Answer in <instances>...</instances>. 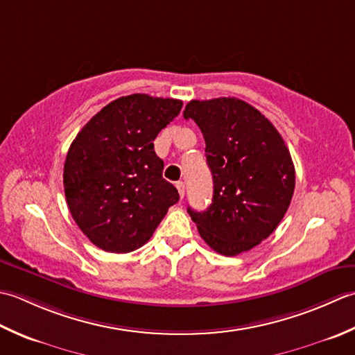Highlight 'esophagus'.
Segmentation results:
<instances>
[{
    "mask_svg": "<svg viewBox=\"0 0 355 355\" xmlns=\"http://www.w3.org/2000/svg\"><path fill=\"white\" fill-rule=\"evenodd\" d=\"M175 185H176L178 191H179V196H180V198H184V194H185V185H184L182 180H178V182H176Z\"/></svg>",
    "mask_w": 355,
    "mask_h": 355,
    "instance_id": "esophagus-1",
    "label": "esophagus"
}]
</instances>
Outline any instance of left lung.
<instances>
[{
	"label": "left lung",
	"mask_w": 355,
	"mask_h": 355,
	"mask_svg": "<svg viewBox=\"0 0 355 355\" xmlns=\"http://www.w3.org/2000/svg\"><path fill=\"white\" fill-rule=\"evenodd\" d=\"M184 118L204 135L214 184L205 211L188 213L216 252L250 251L277 228L291 204L295 171L285 141L257 108L237 98L190 101Z\"/></svg>",
	"instance_id": "obj_1"
}]
</instances>
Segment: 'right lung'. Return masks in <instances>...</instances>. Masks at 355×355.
<instances>
[{
  "mask_svg": "<svg viewBox=\"0 0 355 355\" xmlns=\"http://www.w3.org/2000/svg\"><path fill=\"white\" fill-rule=\"evenodd\" d=\"M182 101L144 93L107 104L81 128L64 164V193L78 227L98 248L130 252L150 241L179 200L162 178L153 141Z\"/></svg>",
  "mask_w": 355,
  "mask_h": 355,
  "instance_id": "1",
  "label": "right lung"
}]
</instances>
